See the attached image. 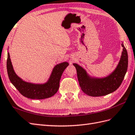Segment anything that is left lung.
<instances>
[{"label": "left lung", "mask_w": 135, "mask_h": 135, "mask_svg": "<svg viewBox=\"0 0 135 135\" xmlns=\"http://www.w3.org/2000/svg\"><path fill=\"white\" fill-rule=\"evenodd\" d=\"M122 56L117 66L111 74L103 78H93L84 69L76 63L73 65L76 69L79 85L81 90L90 96H105L115 91L123 80L128 68V54L123 44Z\"/></svg>", "instance_id": "8db88e82"}]
</instances>
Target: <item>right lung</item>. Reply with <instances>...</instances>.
<instances>
[{
  "label": "right lung",
  "mask_w": 135,
  "mask_h": 135,
  "mask_svg": "<svg viewBox=\"0 0 135 135\" xmlns=\"http://www.w3.org/2000/svg\"><path fill=\"white\" fill-rule=\"evenodd\" d=\"M69 65L63 62L55 65L48 80L44 84H34L23 80L16 74L8 52L7 70L9 80L23 96L32 99H44L54 96L59 88L62 74Z\"/></svg>",
  "instance_id": "add662e5"
}]
</instances>
